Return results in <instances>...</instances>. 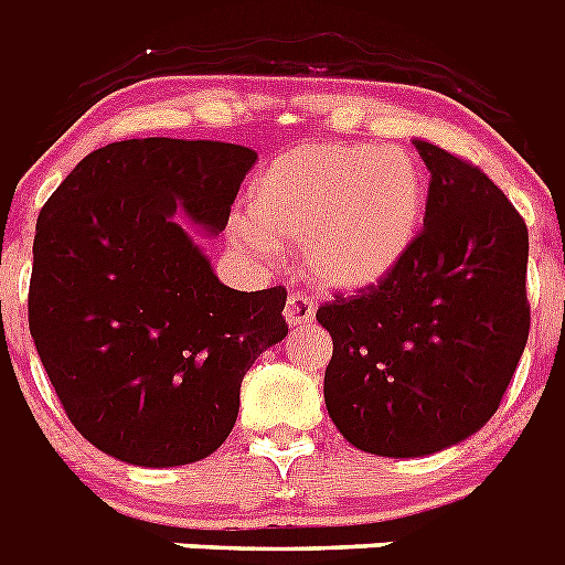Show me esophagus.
<instances>
[{"label":"esophagus","instance_id":"obj_1","mask_svg":"<svg viewBox=\"0 0 565 565\" xmlns=\"http://www.w3.org/2000/svg\"><path fill=\"white\" fill-rule=\"evenodd\" d=\"M313 313H317V308H313V299L306 297V294H288L286 299V322L291 328H302L308 326L313 319Z\"/></svg>","mask_w":565,"mask_h":565}]
</instances>
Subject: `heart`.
I'll use <instances>...</instances> for the list:
<instances>
[{
	"instance_id": "obj_1",
	"label": "heart",
	"mask_w": 565,
	"mask_h": 565,
	"mask_svg": "<svg viewBox=\"0 0 565 565\" xmlns=\"http://www.w3.org/2000/svg\"><path fill=\"white\" fill-rule=\"evenodd\" d=\"M427 214V174L416 154L373 143H311L271 163L248 192L237 239L271 254L302 246L306 268L331 291H367L393 277Z\"/></svg>"
}]
</instances>
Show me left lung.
<instances>
[{"label": "left lung", "instance_id": "left-lung-1", "mask_svg": "<svg viewBox=\"0 0 565 565\" xmlns=\"http://www.w3.org/2000/svg\"><path fill=\"white\" fill-rule=\"evenodd\" d=\"M424 232L382 286L317 311L333 339L326 407L356 450L422 458L476 436L529 337V232L472 163L416 141Z\"/></svg>", "mask_w": 565, "mask_h": 565}]
</instances>
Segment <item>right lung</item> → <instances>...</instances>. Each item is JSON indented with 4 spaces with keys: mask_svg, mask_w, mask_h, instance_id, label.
Masks as SVG:
<instances>
[{
    "mask_svg": "<svg viewBox=\"0 0 565 565\" xmlns=\"http://www.w3.org/2000/svg\"><path fill=\"white\" fill-rule=\"evenodd\" d=\"M254 163L237 143H107L39 214L30 337L73 427L118 461L212 456L246 371L286 339V288L234 291L194 243L226 228Z\"/></svg>",
    "mask_w": 565,
    "mask_h": 565,
    "instance_id": "add662e5",
    "label": "right lung"
}]
</instances>
